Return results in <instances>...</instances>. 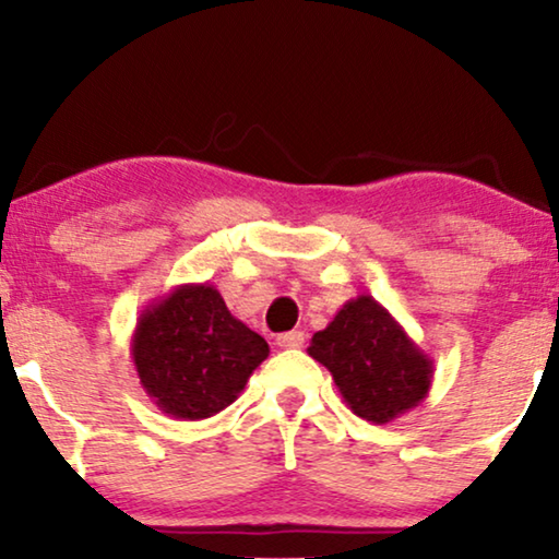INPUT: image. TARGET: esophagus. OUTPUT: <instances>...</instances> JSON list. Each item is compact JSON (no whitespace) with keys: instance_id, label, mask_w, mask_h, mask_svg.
<instances>
[{"instance_id":"34e87169","label":"esophagus","mask_w":559,"mask_h":559,"mask_svg":"<svg viewBox=\"0 0 559 559\" xmlns=\"http://www.w3.org/2000/svg\"><path fill=\"white\" fill-rule=\"evenodd\" d=\"M305 343V333L302 331H289V333H280L277 335V346L280 348H300Z\"/></svg>"}]
</instances>
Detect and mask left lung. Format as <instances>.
Instances as JSON below:
<instances>
[{"label":"left lung","mask_w":559,"mask_h":559,"mask_svg":"<svg viewBox=\"0 0 559 559\" xmlns=\"http://www.w3.org/2000/svg\"><path fill=\"white\" fill-rule=\"evenodd\" d=\"M308 354L331 371L354 415L373 425L415 409L432 386V358L371 295L343 305Z\"/></svg>","instance_id":"1"}]
</instances>
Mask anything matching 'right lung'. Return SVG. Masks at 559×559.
<instances>
[{"instance_id": "1", "label": "right lung", "mask_w": 559, "mask_h": 559, "mask_svg": "<svg viewBox=\"0 0 559 559\" xmlns=\"http://www.w3.org/2000/svg\"><path fill=\"white\" fill-rule=\"evenodd\" d=\"M266 356V341L231 316L209 282L178 285L150 302L132 335L142 389L175 419L218 415Z\"/></svg>"}]
</instances>
